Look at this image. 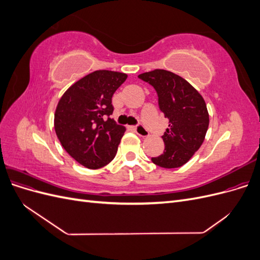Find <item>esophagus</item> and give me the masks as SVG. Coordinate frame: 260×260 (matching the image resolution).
<instances>
[{"mask_svg":"<svg viewBox=\"0 0 260 260\" xmlns=\"http://www.w3.org/2000/svg\"><path fill=\"white\" fill-rule=\"evenodd\" d=\"M133 130H135L137 135L140 137L144 138V137L148 136V131L143 127L142 124H138V125H136V127H133Z\"/></svg>","mask_w":260,"mask_h":260,"instance_id":"34e87169","label":"esophagus"}]
</instances>
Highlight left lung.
Listing matches in <instances>:
<instances>
[{"instance_id":"1","label":"left lung","mask_w":260,"mask_h":260,"mask_svg":"<svg viewBox=\"0 0 260 260\" xmlns=\"http://www.w3.org/2000/svg\"><path fill=\"white\" fill-rule=\"evenodd\" d=\"M138 77L155 89L159 109L169 119V128L161 137L164 152L151 159L162 168L181 167L205 139L209 124L205 101L183 78L168 70L155 69Z\"/></svg>"}]
</instances>
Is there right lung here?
Instances as JSON below:
<instances>
[{
  "label": "right lung",
  "mask_w": 260,
  "mask_h": 260,
  "mask_svg": "<svg viewBox=\"0 0 260 260\" xmlns=\"http://www.w3.org/2000/svg\"><path fill=\"white\" fill-rule=\"evenodd\" d=\"M127 75L96 70L74 83L58 102L54 128L65 151L82 166L99 169L111 162L125 131L111 116L115 91Z\"/></svg>",
  "instance_id": "1"
}]
</instances>
